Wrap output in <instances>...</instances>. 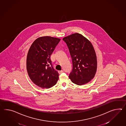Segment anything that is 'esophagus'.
Instances as JSON below:
<instances>
[{
    "label": "esophagus",
    "instance_id": "obj_1",
    "mask_svg": "<svg viewBox=\"0 0 126 126\" xmlns=\"http://www.w3.org/2000/svg\"><path fill=\"white\" fill-rule=\"evenodd\" d=\"M63 72H64V71H63V70H59V71H58V72H59L60 74H62V73H63Z\"/></svg>",
    "mask_w": 126,
    "mask_h": 126
}]
</instances>
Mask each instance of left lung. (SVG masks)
I'll return each mask as SVG.
<instances>
[{
    "label": "left lung",
    "mask_w": 126,
    "mask_h": 126,
    "mask_svg": "<svg viewBox=\"0 0 126 126\" xmlns=\"http://www.w3.org/2000/svg\"><path fill=\"white\" fill-rule=\"evenodd\" d=\"M63 40L72 59L73 68L69 78L77 85L87 84L94 77L97 67L96 55L91 43L78 33L64 37Z\"/></svg>",
    "instance_id": "obj_1"
}]
</instances>
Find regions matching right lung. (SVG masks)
Here are the masks:
<instances>
[{"label": "right lung", "mask_w": 126, "mask_h": 126, "mask_svg": "<svg viewBox=\"0 0 126 126\" xmlns=\"http://www.w3.org/2000/svg\"><path fill=\"white\" fill-rule=\"evenodd\" d=\"M61 39L46 36L36 39L31 45L27 58V70L32 81L38 86L49 89L59 79V73L55 70L50 56Z\"/></svg>", "instance_id": "1"}]
</instances>
